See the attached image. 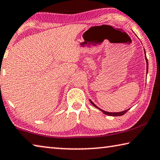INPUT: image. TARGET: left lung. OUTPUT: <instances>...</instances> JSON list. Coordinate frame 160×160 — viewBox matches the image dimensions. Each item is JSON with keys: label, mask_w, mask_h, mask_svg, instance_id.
<instances>
[{"label": "left lung", "mask_w": 160, "mask_h": 160, "mask_svg": "<svg viewBox=\"0 0 160 160\" xmlns=\"http://www.w3.org/2000/svg\"><path fill=\"white\" fill-rule=\"evenodd\" d=\"M145 60H146V62H147V72H148V59H147V58H146V55H145ZM90 102H91V104L94 106V107H96V108L99 109V110H100V111H102L103 113L105 114H107V115H109V116L115 117V116H122V115H124V114L125 113H127V112H128V110H129V109H128V110H124V111H123V112H105V111H104V110H101V109H100L99 108H98L97 106H96V105H95L93 102L91 101V100H90Z\"/></svg>", "instance_id": "1"}]
</instances>
